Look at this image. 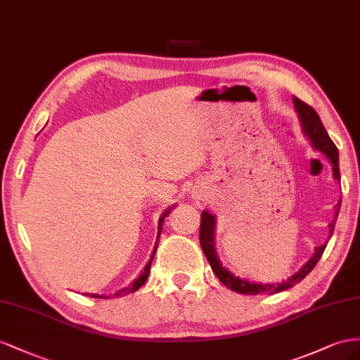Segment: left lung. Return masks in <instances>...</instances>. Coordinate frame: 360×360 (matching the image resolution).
<instances>
[{
    "label": "left lung",
    "mask_w": 360,
    "mask_h": 360,
    "mask_svg": "<svg viewBox=\"0 0 360 360\" xmlns=\"http://www.w3.org/2000/svg\"><path fill=\"white\" fill-rule=\"evenodd\" d=\"M292 101H294L295 112L300 120L303 136L309 140L314 150L323 153V155L328 160V162H330V166H332L333 179L340 182L341 174H340V157H338V149L333 145L330 137H328L327 131L324 129L323 123L320 120V116L316 115V111L312 107L304 104V102L300 101L299 98H294ZM341 202H342V199H340V202H338L335 207L336 217H338V211H340V208H341ZM215 221H217V217H215L212 212H210L208 210L202 211L200 232H199L202 250H203L205 256H207L212 271L215 273V276L219 277V281L224 286H228L229 290H232L235 292H240V294H250V295L276 294V292H281V291L291 288V286L302 282L304 277L312 271L316 262L320 261L321 255L327 245V241H326L323 245H318V248H315V253L312 255V258L307 261L299 271L294 273L291 277H288V279L281 282V283L279 282H274V283L253 282L249 279H241L240 276H235L232 271L226 269V266L221 264V261L219 259L217 250H215ZM335 221H336V219L330 224H328V240H330L332 233H333Z\"/></svg>",
    "instance_id": "1"
}]
</instances>
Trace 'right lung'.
I'll use <instances>...</instances> for the list:
<instances>
[{"label":"right lung","instance_id":"1","mask_svg":"<svg viewBox=\"0 0 360 360\" xmlns=\"http://www.w3.org/2000/svg\"><path fill=\"white\" fill-rule=\"evenodd\" d=\"M172 208H173V207H170L169 210L164 211V214L161 215L160 220H158V235H157V241H155V245H153V250H152V255H150V259H149V262L146 264L145 270H143V271L140 273V276H139L137 279H136L134 282H132L129 286H127V288H123V290L117 291V292L115 294L116 297H123V295H128L129 292H136V291L140 288V286H143V283H145V282L148 281L149 271H150V264H152V259H153V256H155V252H157V248H158V238H160V235H161L162 221H164V219L167 217V214L172 211ZM87 295H89V294H87ZM90 297H94V299H108V297H105V295H99V294H90Z\"/></svg>","mask_w":360,"mask_h":360}]
</instances>
